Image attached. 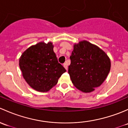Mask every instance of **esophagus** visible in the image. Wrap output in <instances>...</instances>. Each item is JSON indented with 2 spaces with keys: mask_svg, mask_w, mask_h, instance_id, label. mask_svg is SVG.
<instances>
[{
  "mask_svg": "<svg viewBox=\"0 0 128 128\" xmlns=\"http://www.w3.org/2000/svg\"><path fill=\"white\" fill-rule=\"evenodd\" d=\"M64 68H65V69L67 70V69H68V64H67L66 63H64Z\"/></svg>",
  "mask_w": 128,
  "mask_h": 128,
  "instance_id": "esophagus-1",
  "label": "esophagus"
}]
</instances>
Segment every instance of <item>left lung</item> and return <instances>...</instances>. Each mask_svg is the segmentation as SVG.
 I'll list each match as a JSON object with an SVG mask.
<instances>
[{
  "instance_id": "8db88e82",
  "label": "left lung",
  "mask_w": 128,
  "mask_h": 128,
  "mask_svg": "<svg viewBox=\"0 0 128 128\" xmlns=\"http://www.w3.org/2000/svg\"><path fill=\"white\" fill-rule=\"evenodd\" d=\"M70 60L68 73L72 82L85 93L91 92L103 83L111 67L107 54L87 40L74 44Z\"/></svg>"
}]
</instances>
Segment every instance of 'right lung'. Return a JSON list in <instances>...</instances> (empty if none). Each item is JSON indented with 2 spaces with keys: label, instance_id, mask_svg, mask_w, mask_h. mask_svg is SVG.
Segmentation results:
<instances>
[{
  "label": "right lung",
  "instance_id": "add662e5",
  "mask_svg": "<svg viewBox=\"0 0 128 128\" xmlns=\"http://www.w3.org/2000/svg\"><path fill=\"white\" fill-rule=\"evenodd\" d=\"M19 65L26 82L41 92L50 90L66 72L58 62L51 42H40L28 48L20 58Z\"/></svg>",
  "mask_w": 128,
  "mask_h": 128
}]
</instances>
